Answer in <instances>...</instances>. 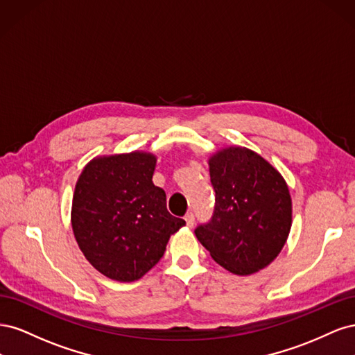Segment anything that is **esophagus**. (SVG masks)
Instances as JSON below:
<instances>
[{
  "mask_svg": "<svg viewBox=\"0 0 355 355\" xmlns=\"http://www.w3.org/2000/svg\"><path fill=\"white\" fill-rule=\"evenodd\" d=\"M185 222H187V227L188 228H192L194 227V222H196V218H194V213H187L185 214Z\"/></svg>",
  "mask_w": 355,
  "mask_h": 355,
  "instance_id": "esophagus-1",
  "label": "esophagus"
}]
</instances>
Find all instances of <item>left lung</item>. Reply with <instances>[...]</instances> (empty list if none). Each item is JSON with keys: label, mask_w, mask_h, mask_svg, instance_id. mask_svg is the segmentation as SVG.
<instances>
[{"label": "left lung", "mask_w": 355, "mask_h": 355, "mask_svg": "<svg viewBox=\"0 0 355 355\" xmlns=\"http://www.w3.org/2000/svg\"><path fill=\"white\" fill-rule=\"evenodd\" d=\"M216 192L211 220L196 230L214 262L250 275L280 254L292 228V197L272 164L244 146L219 149L209 158Z\"/></svg>", "instance_id": "1"}]
</instances>
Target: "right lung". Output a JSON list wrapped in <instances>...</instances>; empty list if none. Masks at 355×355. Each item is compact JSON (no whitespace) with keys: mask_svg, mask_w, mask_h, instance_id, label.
<instances>
[{"mask_svg":"<svg viewBox=\"0 0 355 355\" xmlns=\"http://www.w3.org/2000/svg\"><path fill=\"white\" fill-rule=\"evenodd\" d=\"M155 166L157 157L145 151L96 157L75 185V240L85 259L111 280L142 278L185 225L167 211L166 192L153 182Z\"/></svg>","mask_w":355,"mask_h":355,"instance_id":"right-lung-1","label":"right lung"}]
</instances>
